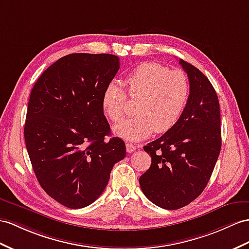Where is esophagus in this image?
<instances>
[{"instance_id": "34e87169", "label": "esophagus", "mask_w": 249, "mask_h": 249, "mask_svg": "<svg viewBox=\"0 0 249 249\" xmlns=\"http://www.w3.org/2000/svg\"><path fill=\"white\" fill-rule=\"evenodd\" d=\"M137 149V146L135 144H131V143H126V150L127 152H133Z\"/></svg>"}]
</instances>
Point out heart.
<instances>
[{"label": "heart", "instance_id": "obj_1", "mask_svg": "<svg viewBox=\"0 0 249 249\" xmlns=\"http://www.w3.org/2000/svg\"><path fill=\"white\" fill-rule=\"evenodd\" d=\"M128 97L140 99L137 117L114 126L113 132L127 141H141L152 132L170 130L181 118L189 95V80L180 69L169 70L156 62H146L132 69L124 81ZM126 93L117 83L108 84L102 97V107L112 122L125 116Z\"/></svg>", "mask_w": 249, "mask_h": 249}]
</instances>
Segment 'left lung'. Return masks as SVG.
<instances>
[{
  "label": "left lung",
  "mask_w": 249,
  "mask_h": 249,
  "mask_svg": "<svg viewBox=\"0 0 249 249\" xmlns=\"http://www.w3.org/2000/svg\"><path fill=\"white\" fill-rule=\"evenodd\" d=\"M189 80L181 118L170 130L146 146L149 169L140 177L145 196L164 209H179L199 196L212 177L221 150L219 99L205 74L179 62Z\"/></svg>",
  "instance_id": "8db88e82"
}]
</instances>
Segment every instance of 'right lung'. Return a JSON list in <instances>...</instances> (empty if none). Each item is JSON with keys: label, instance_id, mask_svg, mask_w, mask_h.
<instances>
[{"label": "right lung", "instance_id": "obj_1", "mask_svg": "<svg viewBox=\"0 0 249 249\" xmlns=\"http://www.w3.org/2000/svg\"><path fill=\"white\" fill-rule=\"evenodd\" d=\"M120 68L117 55L71 53L50 65L30 93L24 138L37 181L71 209L102 195L111 169L126 156L110 138L102 97Z\"/></svg>", "mask_w": 249, "mask_h": 249}]
</instances>
